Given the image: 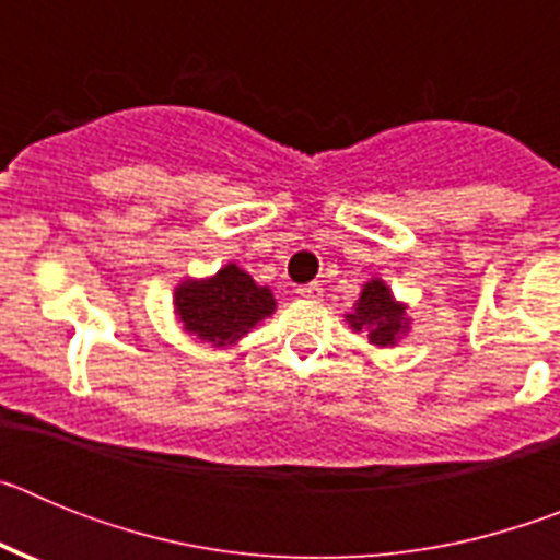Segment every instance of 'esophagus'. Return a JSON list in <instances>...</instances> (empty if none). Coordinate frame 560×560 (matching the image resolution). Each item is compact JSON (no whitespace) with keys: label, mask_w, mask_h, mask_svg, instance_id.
I'll list each match as a JSON object with an SVG mask.
<instances>
[{"label":"esophagus","mask_w":560,"mask_h":560,"mask_svg":"<svg viewBox=\"0 0 560 560\" xmlns=\"http://www.w3.org/2000/svg\"><path fill=\"white\" fill-rule=\"evenodd\" d=\"M296 294L303 296V300H323V285L319 283H308V285H300Z\"/></svg>","instance_id":"esophagus-1"}]
</instances>
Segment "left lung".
Returning <instances> with one entry per match:
<instances>
[{
  "mask_svg": "<svg viewBox=\"0 0 560 560\" xmlns=\"http://www.w3.org/2000/svg\"><path fill=\"white\" fill-rule=\"evenodd\" d=\"M345 323L355 334H368L370 345H375L378 350L395 348L412 330L409 305L400 303L387 280H381V277H370L368 283L361 285L359 300H355L353 311L345 314Z\"/></svg>",
  "mask_w": 560,
  "mask_h": 560,
  "instance_id": "obj_1",
  "label": "left lung"
}]
</instances>
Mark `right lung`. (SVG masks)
Segmentation results:
<instances>
[{
  "label": "right lung",
  "instance_id": "add662e5",
  "mask_svg": "<svg viewBox=\"0 0 560 560\" xmlns=\"http://www.w3.org/2000/svg\"><path fill=\"white\" fill-rule=\"evenodd\" d=\"M277 311L269 285L237 264L210 277H185L173 289V316L182 328L212 348H232Z\"/></svg>",
  "mask_w": 560,
  "mask_h": 560
}]
</instances>
